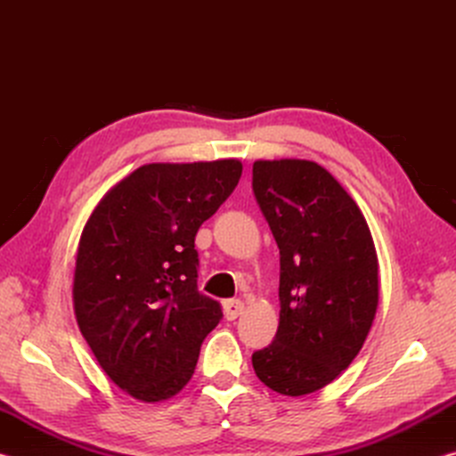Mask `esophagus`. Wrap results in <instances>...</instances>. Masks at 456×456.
Segmentation results:
<instances>
[{"label": "esophagus", "mask_w": 456, "mask_h": 456, "mask_svg": "<svg viewBox=\"0 0 456 456\" xmlns=\"http://www.w3.org/2000/svg\"><path fill=\"white\" fill-rule=\"evenodd\" d=\"M223 310H225L227 320H237L239 315L243 314L245 304L241 302V299H227V302H223Z\"/></svg>", "instance_id": "esophagus-1"}]
</instances>
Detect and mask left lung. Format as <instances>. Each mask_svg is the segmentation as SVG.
<instances>
[{
  "instance_id": "left-lung-1",
  "label": "left lung",
  "mask_w": 456,
  "mask_h": 456,
  "mask_svg": "<svg viewBox=\"0 0 456 456\" xmlns=\"http://www.w3.org/2000/svg\"><path fill=\"white\" fill-rule=\"evenodd\" d=\"M253 192L280 247L281 307L253 370L267 388L304 396L336 380L372 328L374 239L356 200L314 160H256Z\"/></svg>"
}]
</instances>
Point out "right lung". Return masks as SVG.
<instances>
[{"mask_svg":"<svg viewBox=\"0 0 456 456\" xmlns=\"http://www.w3.org/2000/svg\"><path fill=\"white\" fill-rule=\"evenodd\" d=\"M237 159L138 167L82 229L74 314L110 380L141 403L187 386L221 305L197 289L195 235L241 179Z\"/></svg>","mask_w":456,"mask_h":456,"instance_id":"right-lung-1","label":"right lung"}]
</instances>
